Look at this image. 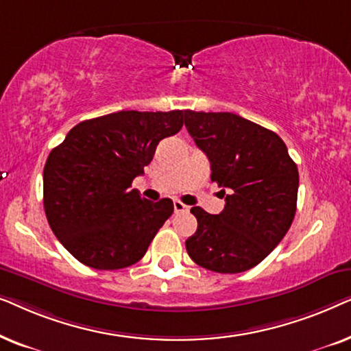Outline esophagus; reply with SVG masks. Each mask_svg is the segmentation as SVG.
<instances>
[{"mask_svg":"<svg viewBox=\"0 0 351 351\" xmlns=\"http://www.w3.org/2000/svg\"><path fill=\"white\" fill-rule=\"evenodd\" d=\"M186 210H189V206H185V204L182 203V201H179V199L174 201V213H176V214L186 213Z\"/></svg>","mask_w":351,"mask_h":351,"instance_id":"1","label":"esophagus"}]
</instances>
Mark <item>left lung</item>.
Instances as JSON below:
<instances>
[{"mask_svg": "<svg viewBox=\"0 0 351 351\" xmlns=\"http://www.w3.org/2000/svg\"><path fill=\"white\" fill-rule=\"evenodd\" d=\"M184 118L186 131L210 162V180L225 195V208L217 215L191 208L198 228L185 241L186 252L210 271H246L289 230L299 171L278 134L239 114L185 110Z\"/></svg>", "mask_w": 351, "mask_h": 351, "instance_id": "left-lung-1", "label": "left lung"}]
</instances>
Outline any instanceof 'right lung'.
<instances>
[{
  "instance_id": "add662e5",
  "label": "right lung",
  "mask_w": 351,
  "mask_h": 351,
  "mask_svg": "<svg viewBox=\"0 0 351 351\" xmlns=\"http://www.w3.org/2000/svg\"><path fill=\"white\" fill-rule=\"evenodd\" d=\"M184 126V112H117L86 119L47 156L43 203L64 247L95 270H119L145 256L158 230L174 213L131 190L150 165L160 141Z\"/></svg>"
}]
</instances>
